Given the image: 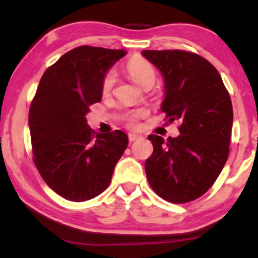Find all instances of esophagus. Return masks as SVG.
I'll list each match as a JSON object with an SVG mask.
<instances>
[{"label": "esophagus", "mask_w": 258, "mask_h": 258, "mask_svg": "<svg viewBox=\"0 0 258 258\" xmlns=\"http://www.w3.org/2000/svg\"><path fill=\"white\" fill-rule=\"evenodd\" d=\"M141 138H142V136H141V134H139V133H130L128 134V140L131 142L139 140V139H141Z\"/></svg>", "instance_id": "esophagus-1"}]
</instances>
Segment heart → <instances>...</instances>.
<instances>
[{
	"label": "heart",
	"mask_w": 258,
	"mask_h": 258,
	"mask_svg": "<svg viewBox=\"0 0 258 258\" xmlns=\"http://www.w3.org/2000/svg\"><path fill=\"white\" fill-rule=\"evenodd\" d=\"M127 72L128 75L133 78L138 85L141 87H151L154 85L155 80H156V71L153 65H151L148 60L142 58V57H133L131 58L127 63ZM116 84V72L113 70H109L105 72V75L102 78L101 89L104 95H107L112 91L113 86ZM146 110H136L133 112L126 113L122 119H124L130 126H137L138 120L140 118L146 116Z\"/></svg>",
	"instance_id": "b5f03b06"
}]
</instances>
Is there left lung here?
<instances>
[{
	"mask_svg": "<svg viewBox=\"0 0 258 258\" xmlns=\"http://www.w3.org/2000/svg\"><path fill=\"white\" fill-rule=\"evenodd\" d=\"M164 78L162 111L180 121L177 138L148 137L150 187L162 199L187 203L202 196L222 172L230 153L233 108L219 72L209 60L185 50H144Z\"/></svg>",
	"mask_w": 258,
	"mask_h": 258,
	"instance_id": "8db88e82",
	"label": "left lung"
}]
</instances>
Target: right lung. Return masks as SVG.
I'll list each match as a JSON object with an SVG mask.
<instances>
[{
    "label": "right lung",
    "mask_w": 258,
    "mask_h": 258,
    "mask_svg": "<svg viewBox=\"0 0 258 258\" xmlns=\"http://www.w3.org/2000/svg\"><path fill=\"white\" fill-rule=\"evenodd\" d=\"M126 51L80 46L49 67L32 100L33 162L52 190L73 202L100 195L128 144L119 130L95 134L86 120L102 99V78Z\"/></svg>",
    "instance_id": "add662e5"
}]
</instances>
